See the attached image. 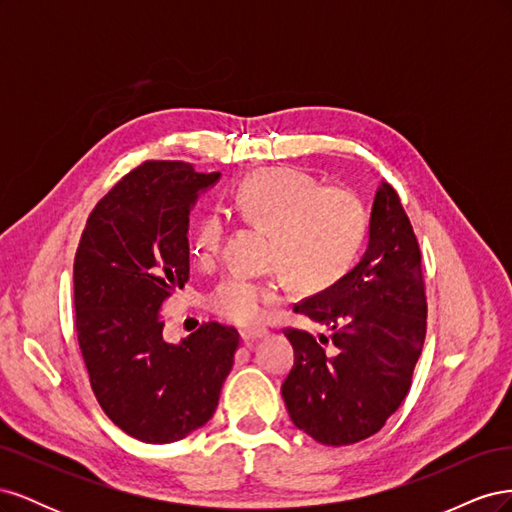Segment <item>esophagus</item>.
<instances>
[{
    "instance_id": "1",
    "label": "esophagus",
    "mask_w": 512,
    "mask_h": 512,
    "mask_svg": "<svg viewBox=\"0 0 512 512\" xmlns=\"http://www.w3.org/2000/svg\"><path fill=\"white\" fill-rule=\"evenodd\" d=\"M262 337H267L265 329H247V331L241 333V342L245 346H252L254 342H258V339H262Z\"/></svg>"
}]
</instances>
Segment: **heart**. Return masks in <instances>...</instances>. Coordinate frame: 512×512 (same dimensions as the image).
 <instances>
[{
    "label": "heart",
    "mask_w": 512,
    "mask_h": 512,
    "mask_svg": "<svg viewBox=\"0 0 512 512\" xmlns=\"http://www.w3.org/2000/svg\"><path fill=\"white\" fill-rule=\"evenodd\" d=\"M232 209L245 222L269 230V260L303 288L337 282L359 256L367 237V211L346 188H318V181L294 168H265L247 177L232 194ZM220 213L200 218L194 245L213 258L224 241ZM286 280L258 282L230 275L209 294V307L224 320L243 327L265 322L284 301Z\"/></svg>",
    "instance_id": "b5f03b06"
}]
</instances>
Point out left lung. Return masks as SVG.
Listing matches in <instances>:
<instances>
[{
    "instance_id": "1",
    "label": "left lung",
    "mask_w": 512,
    "mask_h": 512,
    "mask_svg": "<svg viewBox=\"0 0 512 512\" xmlns=\"http://www.w3.org/2000/svg\"><path fill=\"white\" fill-rule=\"evenodd\" d=\"M294 312L329 335L284 331L294 350L282 384L290 421L327 446L374 436L406 399L427 331L421 250L389 183L376 192L359 265Z\"/></svg>"
}]
</instances>
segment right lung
Segmentation results:
<instances>
[{"mask_svg":"<svg viewBox=\"0 0 512 512\" xmlns=\"http://www.w3.org/2000/svg\"><path fill=\"white\" fill-rule=\"evenodd\" d=\"M220 173L151 160L91 211L74 258L76 333L98 404L128 436L168 444L218 408L239 333L207 322L166 344L160 307L190 280V211Z\"/></svg>","mask_w":512,"mask_h":512,"instance_id":"right-lung-1","label":"right lung"}]
</instances>
